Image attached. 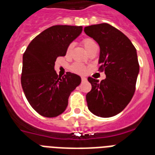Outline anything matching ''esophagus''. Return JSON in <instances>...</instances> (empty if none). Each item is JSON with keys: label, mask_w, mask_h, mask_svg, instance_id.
Wrapping results in <instances>:
<instances>
[{"label": "esophagus", "mask_w": 155, "mask_h": 155, "mask_svg": "<svg viewBox=\"0 0 155 155\" xmlns=\"http://www.w3.org/2000/svg\"><path fill=\"white\" fill-rule=\"evenodd\" d=\"M81 80H82V82H84V81H86V80H87V78L84 77V76H83V77H81Z\"/></svg>", "instance_id": "34e87169"}]
</instances>
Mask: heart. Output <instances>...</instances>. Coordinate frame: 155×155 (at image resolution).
I'll use <instances>...</instances> for the list:
<instances>
[{
    "label": "heart",
    "mask_w": 155,
    "mask_h": 155,
    "mask_svg": "<svg viewBox=\"0 0 155 155\" xmlns=\"http://www.w3.org/2000/svg\"><path fill=\"white\" fill-rule=\"evenodd\" d=\"M81 43H82V45L84 46V47L86 51L89 50L91 47H92L93 46H95V45H97L94 40L92 39V38H84V39L81 41ZM71 49H72V45H68V47H67V49H66V55L68 56L70 54L71 51ZM72 71L76 73L82 74V73H84L85 71H86V68L84 67L83 65H81V64L76 63V64H74V65L72 66Z\"/></svg>",
    "instance_id": "heart-1"
}]
</instances>
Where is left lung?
Segmentation results:
<instances>
[{
    "mask_svg": "<svg viewBox=\"0 0 155 155\" xmlns=\"http://www.w3.org/2000/svg\"><path fill=\"white\" fill-rule=\"evenodd\" d=\"M84 32L99 44V71L106 75L101 82L87 78L92 84L86 95L87 108L97 117H113L127 106L134 94L139 72L137 51L121 31L108 23L87 26Z\"/></svg>",
    "mask_w": 155,
    "mask_h": 155,
    "instance_id": "8db88e82",
    "label": "left lung"
}]
</instances>
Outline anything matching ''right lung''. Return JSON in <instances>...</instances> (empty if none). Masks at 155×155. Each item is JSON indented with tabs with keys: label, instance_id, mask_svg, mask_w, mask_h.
I'll list each match as a JSON object with an SVG mask.
<instances>
[{
	"label": "right lung",
	"instance_id": "right-lung-1",
	"mask_svg": "<svg viewBox=\"0 0 155 155\" xmlns=\"http://www.w3.org/2000/svg\"><path fill=\"white\" fill-rule=\"evenodd\" d=\"M82 26L53 25L36 36L23 54L21 83L34 109L46 117L65 111L71 92L81 82L79 75L67 72L59 77L54 71L56 58L82 32Z\"/></svg>",
	"mask_w": 155,
	"mask_h": 155
}]
</instances>
